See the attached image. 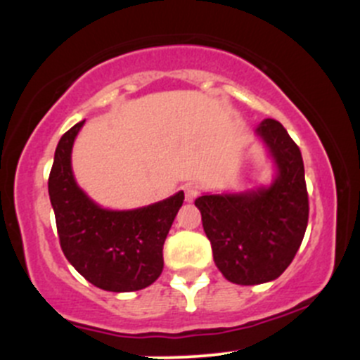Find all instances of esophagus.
Instances as JSON below:
<instances>
[{"label": "esophagus", "mask_w": 360, "mask_h": 360, "mask_svg": "<svg viewBox=\"0 0 360 360\" xmlns=\"http://www.w3.org/2000/svg\"><path fill=\"white\" fill-rule=\"evenodd\" d=\"M183 191H184V198H186V202H193L195 198L198 197V193H200V188H198L197 184L190 183V184H184Z\"/></svg>", "instance_id": "obj_1"}]
</instances>
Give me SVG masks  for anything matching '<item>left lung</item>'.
Returning a JSON list of instances; mask_svg holds the SVG:
<instances>
[{"label":"left lung","instance_id":"left-lung-1","mask_svg":"<svg viewBox=\"0 0 360 360\" xmlns=\"http://www.w3.org/2000/svg\"><path fill=\"white\" fill-rule=\"evenodd\" d=\"M277 165L268 188L238 195H203V231L214 263L233 284L256 285L275 281L296 256L308 224V191L301 151L277 120L256 129Z\"/></svg>","mask_w":360,"mask_h":360}]
</instances>
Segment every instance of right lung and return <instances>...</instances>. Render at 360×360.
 Wrapping results in <instances>:
<instances>
[{"label":"right lung","mask_w":360,"mask_h":360,"mask_svg":"<svg viewBox=\"0 0 360 360\" xmlns=\"http://www.w3.org/2000/svg\"><path fill=\"white\" fill-rule=\"evenodd\" d=\"M85 120L57 144L49 177L60 249L69 263L96 288L130 292L148 288L163 270V244L183 205L184 193L134 210H108L76 184L71 150Z\"/></svg>","instance_id":"right-lung-1"}]
</instances>
